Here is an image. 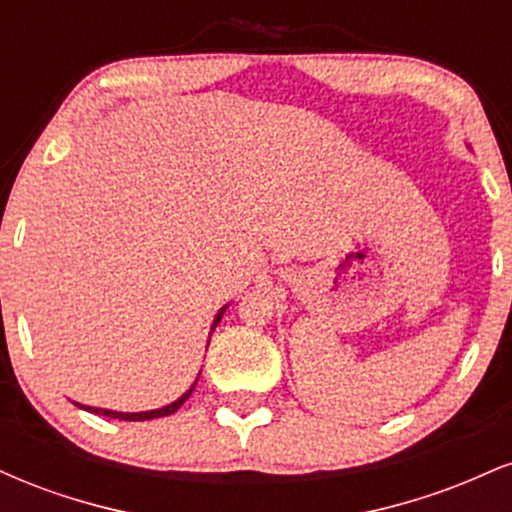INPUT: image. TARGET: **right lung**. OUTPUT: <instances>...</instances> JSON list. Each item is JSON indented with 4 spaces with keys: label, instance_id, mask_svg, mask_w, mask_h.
Instances as JSON below:
<instances>
[{
    "label": "right lung",
    "instance_id": "add662e5",
    "mask_svg": "<svg viewBox=\"0 0 512 512\" xmlns=\"http://www.w3.org/2000/svg\"><path fill=\"white\" fill-rule=\"evenodd\" d=\"M228 305H223V308L219 310V313H216V317H214V325H211V332L216 330V325H219L221 322V315H223V310H226ZM195 385H197V380L195 383H192V387L190 390L185 392V395L182 397H178L175 399L173 404H168V407H161V409H151V411H137V414H129V411H113V409H98V407H84V404H79L81 409H86V411H93V414H103V416H110V419H120V421H149V419H158V416H170V414H175V411H178L182 404H185V399L192 395V390H195Z\"/></svg>",
    "mask_w": 512,
    "mask_h": 512
}]
</instances>
